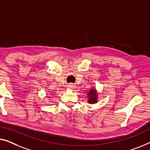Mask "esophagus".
<instances>
[{"mask_svg": "<svg viewBox=\"0 0 150 150\" xmlns=\"http://www.w3.org/2000/svg\"><path fill=\"white\" fill-rule=\"evenodd\" d=\"M67 87H68L69 88H70V89H73V88H75V86L73 83H69L68 85H67Z\"/></svg>", "mask_w": 150, "mask_h": 150, "instance_id": "obj_1", "label": "esophagus"}]
</instances>
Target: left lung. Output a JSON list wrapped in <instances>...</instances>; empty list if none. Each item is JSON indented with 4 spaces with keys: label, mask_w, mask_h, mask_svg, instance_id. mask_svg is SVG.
<instances>
[{
    "label": "left lung",
    "mask_w": 150,
    "mask_h": 150,
    "mask_svg": "<svg viewBox=\"0 0 150 150\" xmlns=\"http://www.w3.org/2000/svg\"><path fill=\"white\" fill-rule=\"evenodd\" d=\"M89 100L88 103H95L97 102V94L96 93L95 90H91L88 93Z\"/></svg>",
    "instance_id": "1"
}]
</instances>
